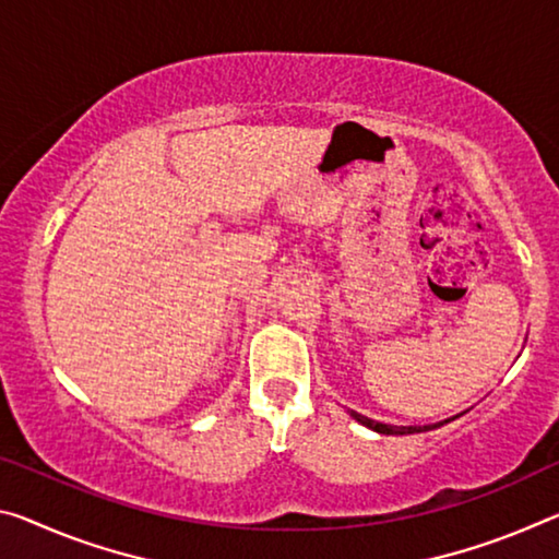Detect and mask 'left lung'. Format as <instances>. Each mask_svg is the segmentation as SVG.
I'll list each match as a JSON object with an SVG mask.
<instances>
[{
    "instance_id": "8db88e82",
    "label": "left lung",
    "mask_w": 559,
    "mask_h": 559,
    "mask_svg": "<svg viewBox=\"0 0 559 559\" xmlns=\"http://www.w3.org/2000/svg\"><path fill=\"white\" fill-rule=\"evenodd\" d=\"M353 418H356L360 425H366V428L380 432V436H413V432H425V430H432V428H440V425H445L450 420H442V423H432V425H388V423H378V420H370L366 415H360L356 411H350Z\"/></svg>"
}]
</instances>
